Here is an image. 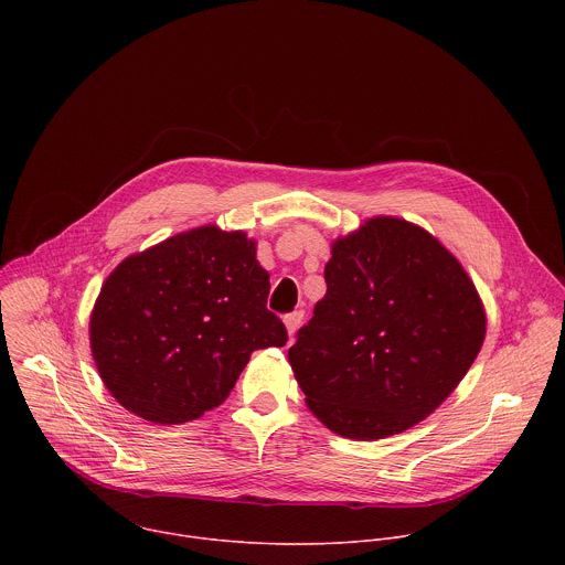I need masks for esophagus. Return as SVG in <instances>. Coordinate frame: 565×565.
<instances>
[{
	"mask_svg": "<svg viewBox=\"0 0 565 565\" xmlns=\"http://www.w3.org/2000/svg\"><path fill=\"white\" fill-rule=\"evenodd\" d=\"M284 321H286V329H288V333H290V335H295V331L301 327V321H303V310L288 312V315L284 317Z\"/></svg>",
	"mask_w": 565,
	"mask_h": 565,
	"instance_id": "esophagus-1",
	"label": "esophagus"
}]
</instances>
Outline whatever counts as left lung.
<instances>
[{
  "label": "left lung",
  "instance_id": "obj_1",
  "mask_svg": "<svg viewBox=\"0 0 565 565\" xmlns=\"http://www.w3.org/2000/svg\"><path fill=\"white\" fill-rule=\"evenodd\" d=\"M324 281V299L288 351L308 409L355 440L427 418L486 338L462 266L423 227L377 216L335 241Z\"/></svg>",
  "mask_w": 565,
  "mask_h": 565
}]
</instances>
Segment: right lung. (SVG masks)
<instances>
[{
	"label": "right lung",
	"instance_id": "add662e5",
	"mask_svg": "<svg viewBox=\"0 0 565 565\" xmlns=\"http://www.w3.org/2000/svg\"><path fill=\"white\" fill-rule=\"evenodd\" d=\"M244 232L199 227L125 259L92 312V351L131 414L179 425L218 407L253 351L284 347L268 273Z\"/></svg>",
	"mask_w": 565,
	"mask_h": 565
}]
</instances>
